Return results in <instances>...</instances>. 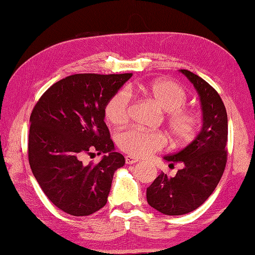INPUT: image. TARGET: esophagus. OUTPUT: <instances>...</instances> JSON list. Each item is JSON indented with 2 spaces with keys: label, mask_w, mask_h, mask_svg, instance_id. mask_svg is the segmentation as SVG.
Masks as SVG:
<instances>
[{
  "label": "esophagus",
  "mask_w": 255,
  "mask_h": 255,
  "mask_svg": "<svg viewBox=\"0 0 255 255\" xmlns=\"http://www.w3.org/2000/svg\"><path fill=\"white\" fill-rule=\"evenodd\" d=\"M138 161V158L131 156V155H126V162L128 164H133V163H136Z\"/></svg>",
  "instance_id": "esophagus-1"
}]
</instances>
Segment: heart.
<instances>
[{"instance_id": "1", "label": "heart", "mask_w": 255, "mask_h": 255, "mask_svg": "<svg viewBox=\"0 0 255 255\" xmlns=\"http://www.w3.org/2000/svg\"><path fill=\"white\" fill-rule=\"evenodd\" d=\"M140 93L165 112V121L172 140L176 144H185L195 136L200 128V119L193 111L185 108L187 94L183 88L170 80H156L150 83L131 86L119 91L107 101L104 115L115 127H123L131 117L129 95ZM119 148L128 154L142 157L163 150L167 144L165 134L160 131H144L128 128L117 136Z\"/></svg>"}]
</instances>
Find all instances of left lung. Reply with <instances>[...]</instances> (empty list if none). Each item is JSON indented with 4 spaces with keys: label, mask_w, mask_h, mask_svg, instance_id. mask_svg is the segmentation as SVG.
I'll list each match as a JSON object with an SVG mask.
<instances>
[{
    "label": "left lung",
    "mask_w": 255,
    "mask_h": 255,
    "mask_svg": "<svg viewBox=\"0 0 255 255\" xmlns=\"http://www.w3.org/2000/svg\"><path fill=\"white\" fill-rule=\"evenodd\" d=\"M181 72L200 94L203 127L184 148L164 156L170 167L183 164L175 176L162 172L146 189L147 203L165 215L186 214L202 205L219 184L228 161V114L222 99L199 75Z\"/></svg>",
    "instance_id": "obj_1"
}]
</instances>
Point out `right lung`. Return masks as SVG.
<instances>
[{
  "mask_svg": "<svg viewBox=\"0 0 255 255\" xmlns=\"http://www.w3.org/2000/svg\"><path fill=\"white\" fill-rule=\"evenodd\" d=\"M132 73H81L50 86L30 117L28 163L42 191L56 208L86 217L108 202L114 172L126 163L114 152L104 105ZM107 152L99 163L82 157Z\"/></svg>",
  "mask_w": 255,
  "mask_h": 255,
  "instance_id": "add662e5",
  "label": "right lung"
}]
</instances>
